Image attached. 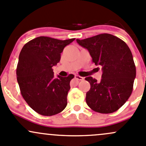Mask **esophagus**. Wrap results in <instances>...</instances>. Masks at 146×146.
<instances>
[{
	"label": "esophagus",
	"instance_id": "obj_1",
	"mask_svg": "<svg viewBox=\"0 0 146 146\" xmlns=\"http://www.w3.org/2000/svg\"><path fill=\"white\" fill-rule=\"evenodd\" d=\"M75 78H76V79H77V80H84V78H82L80 76H78V75L77 76H75Z\"/></svg>",
	"mask_w": 146,
	"mask_h": 146
}]
</instances>
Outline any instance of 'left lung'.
<instances>
[{"label":"left lung","mask_w":146,"mask_h":146,"mask_svg":"<svg viewBox=\"0 0 146 146\" xmlns=\"http://www.w3.org/2000/svg\"><path fill=\"white\" fill-rule=\"evenodd\" d=\"M76 41L88 50L92 62L102 67L100 81L91 76L85 78L90 84L86 93L87 104L102 114L114 112L125 104L133 91L136 71L130 48L123 40L110 34Z\"/></svg>","instance_id":"left-lung-1"}]
</instances>
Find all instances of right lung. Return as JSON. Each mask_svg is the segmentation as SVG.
I'll return each instance as SVG.
<instances>
[{"mask_svg": "<svg viewBox=\"0 0 146 146\" xmlns=\"http://www.w3.org/2000/svg\"><path fill=\"white\" fill-rule=\"evenodd\" d=\"M74 40L39 36L25 44L20 51L16 70L20 92L28 105L41 115H55L67 105L74 76L55 78L52 67L60 61L64 47Z\"/></svg>", "mask_w": 146, "mask_h": 146, "instance_id": "1", "label": "right lung"}]
</instances>
